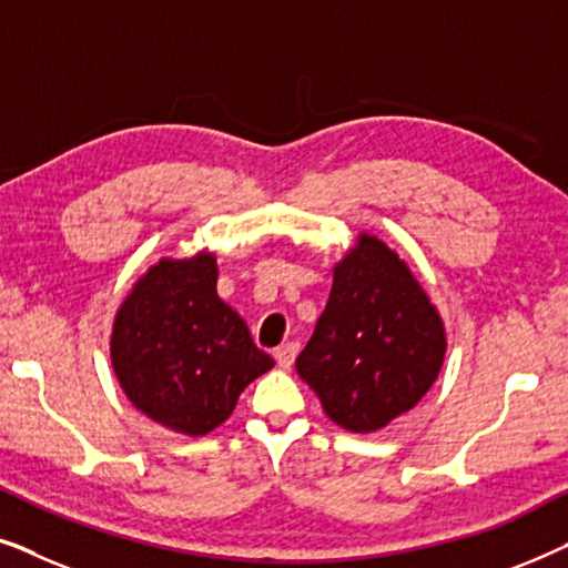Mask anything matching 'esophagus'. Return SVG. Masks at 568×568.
I'll return each instance as SVG.
<instances>
[{
  "label": "esophagus",
  "instance_id": "1",
  "mask_svg": "<svg viewBox=\"0 0 568 568\" xmlns=\"http://www.w3.org/2000/svg\"><path fill=\"white\" fill-rule=\"evenodd\" d=\"M297 352H300V346L294 344V341H290V344H282L274 352V356H276V364L282 369H290L292 364H294V356H297Z\"/></svg>",
  "mask_w": 568,
  "mask_h": 568
}]
</instances>
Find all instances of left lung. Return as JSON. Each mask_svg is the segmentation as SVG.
I'll list each match as a JSON object with an SVG mask.
<instances>
[{
    "instance_id": "obj_1",
    "label": "left lung",
    "mask_w": 568,
    "mask_h": 568,
    "mask_svg": "<svg viewBox=\"0 0 568 568\" xmlns=\"http://www.w3.org/2000/svg\"><path fill=\"white\" fill-rule=\"evenodd\" d=\"M445 352V323L429 294L398 253L362 232L333 266L328 305L297 356V375L331 422L369 434L429 393Z\"/></svg>"
}]
</instances>
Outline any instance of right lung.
I'll list each match as a JSON object with an SVG mask.
<instances>
[{"instance_id": "obj_1", "label": "right lung", "mask_w": 568, "mask_h": 568, "mask_svg": "<svg viewBox=\"0 0 568 568\" xmlns=\"http://www.w3.org/2000/svg\"><path fill=\"white\" fill-rule=\"evenodd\" d=\"M216 258H160L121 302L111 364L126 398L170 432L204 437L240 393L274 367L243 317L216 294Z\"/></svg>"}]
</instances>
